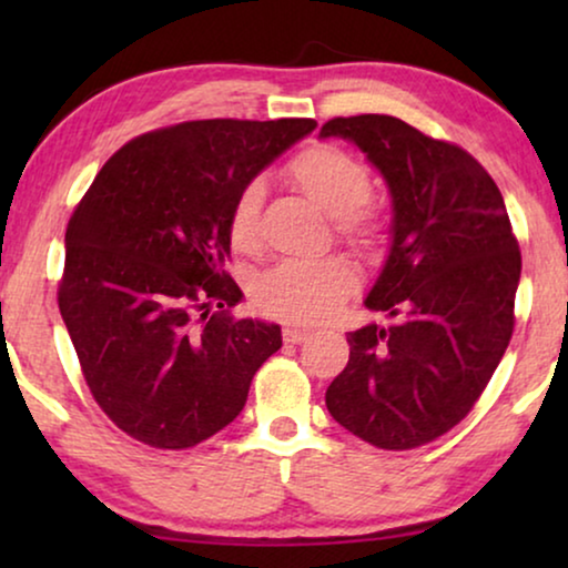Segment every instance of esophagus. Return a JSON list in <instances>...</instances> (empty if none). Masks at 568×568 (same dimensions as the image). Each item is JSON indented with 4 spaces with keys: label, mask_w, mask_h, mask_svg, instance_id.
<instances>
[{
    "label": "esophagus",
    "mask_w": 568,
    "mask_h": 568,
    "mask_svg": "<svg viewBox=\"0 0 568 568\" xmlns=\"http://www.w3.org/2000/svg\"><path fill=\"white\" fill-rule=\"evenodd\" d=\"M310 338L307 328H297V325H286L284 328V341L286 344H302V341Z\"/></svg>",
    "instance_id": "34e87169"
}]
</instances>
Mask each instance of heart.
I'll return each instance as SVG.
<instances>
[{"label": "heart", "instance_id": "obj_1", "mask_svg": "<svg viewBox=\"0 0 568 568\" xmlns=\"http://www.w3.org/2000/svg\"><path fill=\"white\" fill-rule=\"evenodd\" d=\"M290 178L305 196L336 220L348 240H369L375 232L364 212L372 193L367 168L336 146H313L290 162ZM263 206V183H245L232 201L230 237L240 251L258 247V216ZM356 282L354 268L341 258L284 261L258 282L255 300L271 315L290 321H321L338 307Z\"/></svg>", "mask_w": 568, "mask_h": 568}]
</instances>
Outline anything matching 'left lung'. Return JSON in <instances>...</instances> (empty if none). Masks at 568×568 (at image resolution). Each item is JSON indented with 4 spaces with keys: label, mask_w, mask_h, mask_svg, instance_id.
<instances>
[{
    "label": "left lung",
    "mask_w": 568,
    "mask_h": 568,
    "mask_svg": "<svg viewBox=\"0 0 568 568\" xmlns=\"http://www.w3.org/2000/svg\"><path fill=\"white\" fill-rule=\"evenodd\" d=\"M385 178L390 251L364 300L387 323L348 333V364L325 390L331 416L379 449H410L460 424L515 328L523 255L491 175L460 146L395 115L333 119Z\"/></svg>",
    "instance_id": "8db88e82"
}]
</instances>
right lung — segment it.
Masks as SVG:
<instances>
[{
    "label": "right lung",
    "instance_id": "1",
    "mask_svg": "<svg viewBox=\"0 0 568 568\" xmlns=\"http://www.w3.org/2000/svg\"><path fill=\"white\" fill-rule=\"evenodd\" d=\"M313 119L185 121L121 146L67 227L59 310L105 416L185 449L235 422L282 328L232 317V201Z\"/></svg>",
    "mask_w": 568,
    "mask_h": 568
}]
</instances>
